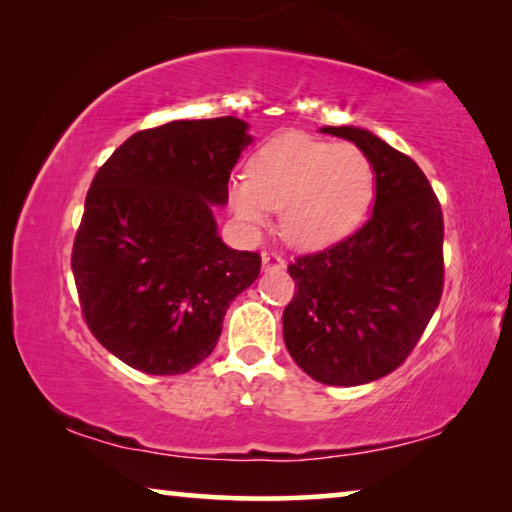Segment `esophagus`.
<instances>
[{
	"instance_id": "1",
	"label": "esophagus",
	"mask_w": 512,
	"mask_h": 512,
	"mask_svg": "<svg viewBox=\"0 0 512 512\" xmlns=\"http://www.w3.org/2000/svg\"><path fill=\"white\" fill-rule=\"evenodd\" d=\"M262 266L266 268V271H282V268L287 266V262H284V259L277 255V253H273V250H264V253H262Z\"/></svg>"
}]
</instances>
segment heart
<instances>
[{
	"label": "heart",
	"instance_id": "1",
	"mask_svg": "<svg viewBox=\"0 0 512 512\" xmlns=\"http://www.w3.org/2000/svg\"><path fill=\"white\" fill-rule=\"evenodd\" d=\"M250 178L230 183V205L257 228L280 207L282 235L300 248H320L361 223L375 192V169L354 144L289 133L266 142L248 164Z\"/></svg>",
	"mask_w": 512,
	"mask_h": 512
}]
</instances>
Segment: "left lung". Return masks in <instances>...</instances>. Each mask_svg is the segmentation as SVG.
Returning a JSON list of instances; mask_svg holds the SVG:
<instances>
[{"label":"left lung","mask_w":512,"mask_h":512,"mask_svg":"<svg viewBox=\"0 0 512 512\" xmlns=\"http://www.w3.org/2000/svg\"><path fill=\"white\" fill-rule=\"evenodd\" d=\"M368 155L377 194L357 232L289 264L284 343L311 379L359 386L400 368L443 296V210L409 155L363 128L327 126Z\"/></svg>","instance_id":"8db88e82"}]
</instances>
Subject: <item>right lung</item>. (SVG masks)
Segmentation results:
<instances>
[{
	"label": "right lung",
	"mask_w": 512,
	"mask_h": 512,
	"mask_svg": "<svg viewBox=\"0 0 512 512\" xmlns=\"http://www.w3.org/2000/svg\"><path fill=\"white\" fill-rule=\"evenodd\" d=\"M237 117L169 121L128 137L85 196L72 271L85 323L146 375H183L219 341L262 257L216 235L212 205L250 144Z\"/></svg>",
	"instance_id": "right-lung-1"
}]
</instances>
